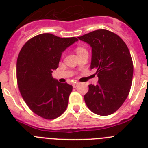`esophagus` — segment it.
Returning <instances> with one entry per match:
<instances>
[{"mask_svg": "<svg viewBox=\"0 0 148 148\" xmlns=\"http://www.w3.org/2000/svg\"><path fill=\"white\" fill-rule=\"evenodd\" d=\"M78 85V82H75V83L73 84V87H74V88H75V87H76Z\"/></svg>", "mask_w": 148, "mask_h": 148, "instance_id": "esophagus-1", "label": "esophagus"}]
</instances>
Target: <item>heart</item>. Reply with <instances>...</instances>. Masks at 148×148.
Segmentation results:
<instances>
[{
    "label": "heart",
    "instance_id": "heart-1",
    "mask_svg": "<svg viewBox=\"0 0 148 148\" xmlns=\"http://www.w3.org/2000/svg\"><path fill=\"white\" fill-rule=\"evenodd\" d=\"M83 49H84V48H82V47H77V49H76L77 53H78L79 52H81L82 50H83Z\"/></svg>",
    "mask_w": 148,
    "mask_h": 148
}]
</instances>
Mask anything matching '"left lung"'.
<instances>
[{
	"instance_id": "8db88e82",
	"label": "left lung",
	"mask_w": 148,
	"mask_h": 148,
	"mask_svg": "<svg viewBox=\"0 0 148 148\" xmlns=\"http://www.w3.org/2000/svg\"><path fill=\"white\" fill-rule=\"evenodd\" d=\"M92 47L90 69L95 70L97 85H89L84 101L92 113L113 114L130 92L133 74V60L125 41L114 32L98 29L78 37Z\"/></svg>"
}]
</instances>
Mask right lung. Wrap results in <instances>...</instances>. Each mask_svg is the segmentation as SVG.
Instances as JSON below:
<instances>
[{
    "mask_svg": "<svg viewBox=\"0 0 148 148\" xmlns=\"http://www.w3.org/2000/svg\"><path fill=\"white\" fill-rule=\"evenodd\" d=\"M50 33L38 35L23 46L17 60V82L29 109L45 119H54L68 105L73 86L55 80L52 73L58 66L62 52L77 41Z\"/></svg>",
    "mask_w": 148,
    "mask_h": 148,
    "instance_id": "add662e5",
    "label": "right lung"
}]
</instances>
